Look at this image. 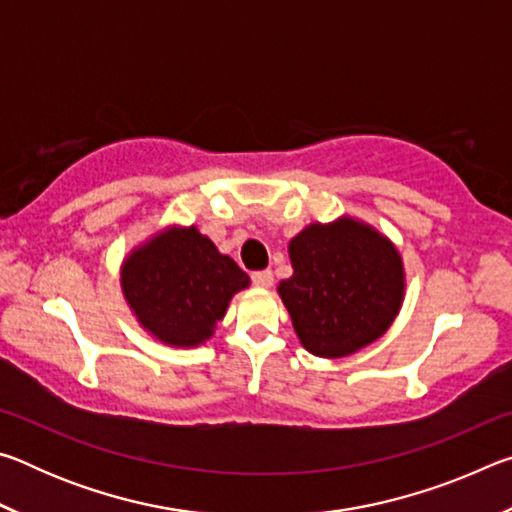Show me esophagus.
<instances>
[{"label":"esophagus","mask_w":512,"mask_h":512,"mask_svg":"<svg viewBox=\"0 0 512 512\" xmlns=\"http://www.w3.org/2000/svg\"><path fill=\"white\" fill-rule=\"evenodd\" d=\"M253 284L259 289H271L273 287V273L271 271L253 273Z\"/></svg>","instance_id":"obj_1"}]
</instances>
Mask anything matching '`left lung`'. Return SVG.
<instances>
[{
  "mask_svg": "<svg viewBox=\"0 0 512 512\" xmlns=\"http://www.w3.org/2000/svg\"><path fill=\"white\" fill-rule=\"evenodd\" d=\"M293 275L277 284L302 348L341 359L375 343L400 314V250L377 228L343 214L309 223L289 241Z\"/></svg>",
  "mask_w": 512,
  "mask_h": 512,
  "instance_id": "8db88e82",
  "label": "left lung"
}]
</instances>
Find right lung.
<instances>
[{
  "label": "right lung",
  "instance_id": "1",
  "mask_svg": "<svg viewBox=\"0 0 512 512\" xmlns=\"http://www.w3.org/2000/svg\"><path fill=\"white\" fill-rule=\"evenodd\" d=\"M250 287L237 262L196 225H169L121 262V291L137 323L169 348L212 339L235 293Z\"/></svg>",
  "mask_w": 512,
  "mask_h": 512
}]
</instances>
